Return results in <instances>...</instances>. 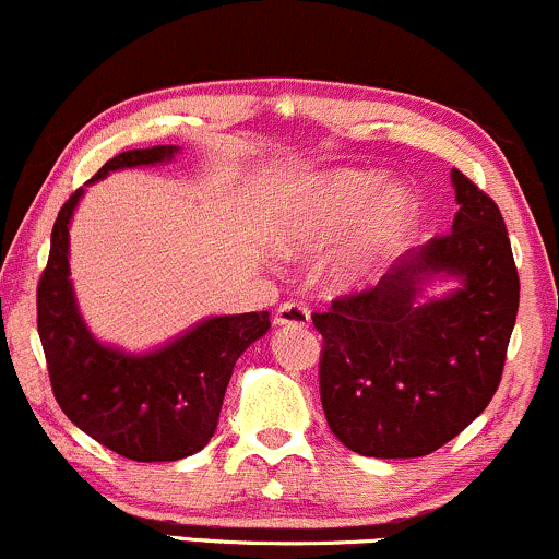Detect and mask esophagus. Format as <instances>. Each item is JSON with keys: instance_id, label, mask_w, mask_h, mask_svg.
Returning a JSON list of instances; mask_svg holds the SVG:
<instances>
[{"instance_id": "34e87169", "label": "esophagus", "mask_w": 559, "mask_h": 559, "mask_svg": "<svg viewBox=\"0 0 559 559\" xmlns=\"http://www.w3.org/2000/svg\"><path fill=\"white\" fill-rule=\"evenodd\" d=\"M274 321L280 326H308L311 321V311L298 300H287V304H280L277 313H274Z\"/></svg>"}]
</instances>
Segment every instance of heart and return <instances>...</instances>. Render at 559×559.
Here are the masks:
<instances>
[{"label":"heart","instance_id":"b5f03b06","mask_svg":"<svg viewBox=\"0 0 559 559\" xmlns=\"http://www.w3.org/2000/svg\"><path fill=\"white\" fill-rule=\"evenodd\" d=\"M386 177L366 169H347L334 173L308 190L304 203L293 209L287 219H282L280 242L287 251H317L334 235L364 216L384 193ZM413 203L403 190H390L377 204V212L369 219L360 238L347 248L345 259L337 266V280L350 285L369 272L371 261L395 246L411 225Z\"/></svg>","mask_w":559,"mask_h":559}]
</instances>
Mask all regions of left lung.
I'll list each match as a JSON object with an SVG mask.
<instances>
[{"mask_svg": "<svg viewBox=\"0 0 559 559\" xmlns=\"http://www.w3.org/2000/svg\"><path fill=\"white\" fill-rule=\"evenodd\" d=\"M452 186L461 209L448 235L405 253L373 287L311 313L326 424L358 455H429L481 416L500 386L521 280L500 206L461 169ZM435 273L464 285L416 305Z\"/></svg>", "mask_w": 559, "mask_h": 559, "instance_id": "8db88e82", "label": "left lung"}]
</instances>
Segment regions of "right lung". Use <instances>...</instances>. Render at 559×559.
I'll return each mask as SVG.
<instances>
[{
    "mask_svg": "<svg viewBox=\"0 0 559 559\" xmlns=\"http://www.w3.org/2000/svg\"><path fill=\"white\" fill-rule=\"evenodd\" d=\"M175 151H122L88 182L111 169L167 162ZM81 193L78 188L59 209L36 290L38 337L51 392L78 429L117 455L135 463L180 461L214 437L235 360L264 337L269 313L214 317L148 356H128L96 343L78 313L68 280V225Z\"/></svg>",
    "mask_w": 559,
    "mask_h": 559,
    "instance_id": "add662e5",
    "label": "right lung"
}]
</instances>
